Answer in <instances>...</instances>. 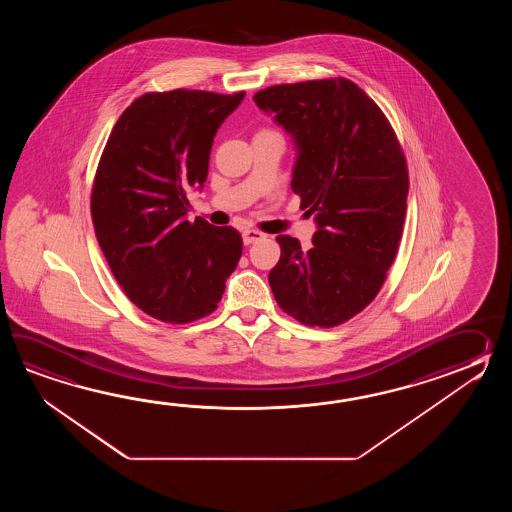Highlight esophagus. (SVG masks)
I'll use <instances>...</instances> for the list:
<instances>
[{
	"label": "esophagus",
	"instance_id": "1",
	"mask_svg": "<svg viewBox=\"0 0 512 512\" xmlns=\"http://www.w3.org/2000/svg\"><path fill=\"white\" fill-rule=\"evenodd\" d=\"M241 236H243V243H245V245H251V243H256V241H260L265 238V234H263V232L254 229L243 230V234H241Z\"/></svg>",
	"mask_w": 512,
	"mask_h": 512
}]
</instances>
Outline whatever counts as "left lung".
Masks as SVG:
<instances>
[{
  "mask_svg": "<svg viewBox=\"0 0 512 512\" xmlns=\"http://www.w3.org/2000/svg\"><path fill=\"white\" fill-rule=\"evenodd\" d=\"M254 102L291 135V188L316 223L309 251L276 238L272 294L305 326H338L377 296L395 260L408 196L403 150L379 106L346 78L267 87Z\"/></svg>",
  "mask_w": 512,
  "mask_h": 512,
  "instance_id": "obj_1",
  "label": "left lung"
}]
</instances>
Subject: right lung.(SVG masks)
<instances>
[{
    "label": "right lung",
    "mask_w": 512,
    "mask_h": 512,
    "mask_svg": "<svg viewBox=\"0 0 512 512\" xmlns=\"http://www.w3.org/2000/svg\"><path fill=\"white\" fill-rule=\"evenodd\" d=\"M245 93H146L109 133L91 194V218L122 291L146 315L188 324L210 315L240 261V232L188 221L212 142Z\"/></svg>",
    "instance_id": "obj_1"
}]
</instances>
